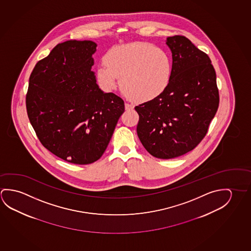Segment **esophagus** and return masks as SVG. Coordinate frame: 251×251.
Instances as JSON below:
<instances>
[{"mask_svg":"<svg viewBox=\"0 0 251 251\" xmlns=\"http://www.w3.org/2000/svg\"><path fill=\"white\" fill-rule=\"evenodd\" d=\"M125 108H126V110H132L133 108H134V105L132 104V103H129V102H126L125 103Z\"/></svg>","mask_w":251,"mask_h":251,"instance_id":"esophagus-1","label":"esophagus"}]
</instances>
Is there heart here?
<instances>
[{
    "label": "heart",
    "mask_w": 251,
    "mask_h": 251,
    "mask_svg": "<svg viewBox=\"0 0 251 251\" xmlns=\"http://www.w3.org/2000/svg\"><path fill=\"white\" fill-rule=\"evenodd\" d=\"M103 64L97 69V77L105 91L120 87L128 96L141 102L155 100L170 83L171 56L165 50L148 43L118 45L106 52Z\"/></svg>",
    "instance_id": "heart-1"
}]
</instances>
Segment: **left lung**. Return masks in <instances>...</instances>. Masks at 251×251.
<instances>
[{
	"mask_svg": "<svg viewBox=\"0 0 251 251\" xmlns=\"http://www.w3.org/2000/svg\"><path fill=\"white\" fill-rule=\"evenodd\" d=\"M173 58L170 83L155 100L136 106L137 133L156 158L183 155L201 141L219 106L216 74L206 53L183 36L167 37Z\"/></svg>",
	"mask_w": 251,
	"mask_h": 251,
	"instance_id": "1",
	"label": "left lung"
}]
</instances>
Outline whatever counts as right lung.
Masks as SVG:
<instances>
[{
    "instance_id": "right-lung-1",
    "label": "right lung",
    "mask_w": 251,
    "mask_h": 251,
    "mask_svg": "<svg viewBox=\"0 0 251 251\" xmlns=\"http://www.w3.org/2000/svg\"><path fill=\"white\" fill-rule=\"evenodd\" d=\"M92 41H66L40 60L29 77L26 107L44 148L65 161L93 163L107 148L125 111L120 97L104 93L92 72Z\"/></svg>"
}]
</instances>
